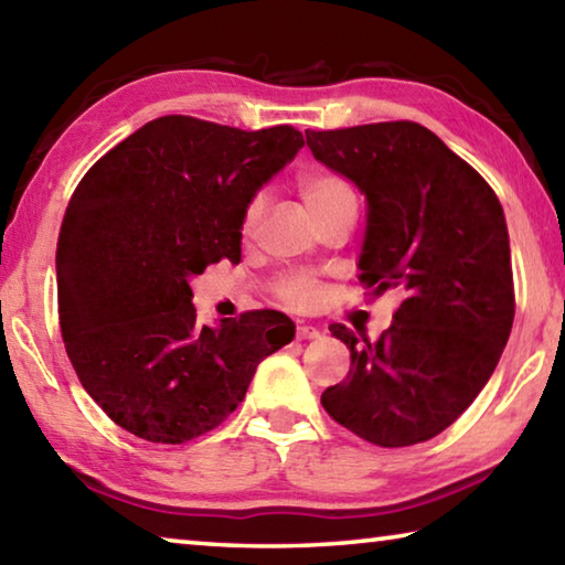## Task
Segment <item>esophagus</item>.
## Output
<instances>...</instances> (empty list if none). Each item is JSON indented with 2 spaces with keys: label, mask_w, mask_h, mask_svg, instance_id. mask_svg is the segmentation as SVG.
Segmentation results:
<instances>
[{
  "label": "esophagus",
  "mask_w": 565,
  "mask_h": 565,
  "mask_svg": "<svg viewBox=\"0 0 565 565\" xmlns=\"http://www.w3.org/2000/svg\"><path fill=\"white\" fill-rule=\"evenodd\" d=\"M296 339H299V341L319 339V329L317 327H309V323H299V327H296Z\"/></svg>",
  "instance_id": "obj_1"
}]
</instances>
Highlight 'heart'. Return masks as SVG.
I'll use <instances>...</instances> for the list:
<instances>
[{"label":"heart","mask_w":565,"mask_h":565,"mask_svg":"<svg viewBox=\"0 0 565 565\" xmlns=\"http://www.w3.org/2000/svg\"><path fill=\"white\" fill-rule=\"evenodd\" d=\"M294 186L299 191L301 202L313 214L317 222H327V218L337 216L341 212H356V194L349 184L347 177H341L339 171L313 167L303 169L296 174ZM264 218V199L254 196L248 199L242 216V236L252 238L256 234ZM271 294L289 309L309 311L313 306H319L323 299V284L313 271L306 269H291L276 276L271 281Z\"/></svg>","instance_id":"b5f03b06"}]
</instances>
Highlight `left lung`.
Segmentation results:
<instances>
[{"label": "left lung", "instance_id": "1", "mask_svg": "<svg viewBox=\"0 0 565 565\" xmlns=\"http://www.w3.org/2000/svg\"><path fill=\"white\" fill-rule=\"evenodd\" d=\"M306 145L369 199L361 284L404 299L376 341L331 323L351 369L321 406L369 444H424L473 404L509 341L515 294L501 202L416 121L306 129Z\"/></svg>", "mask_w": 565, "mask_h": 565}]
</instances>
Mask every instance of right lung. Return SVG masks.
I'll return each mask as SVG.
<instances>
[{
	"label": "right lung",
	"instance_id": "add662e5",
	"mask_svg": "<svg viewBox=\"0 0 565 565\" xmlns=\"http://www.w3.org/2000/svg\"><path fill=\"white\" fill-rule=\"evenodd\" d=\"M303 147L184 114L145 124L74 189L56 242L66 356L124 431L186 444L234 414L262 359L294 339L279 311L199 327L191 276L242 259L248 199Z\"/></svg>",
	"mask_w": 565,
	"mask_h": 565
}]
</instances>
